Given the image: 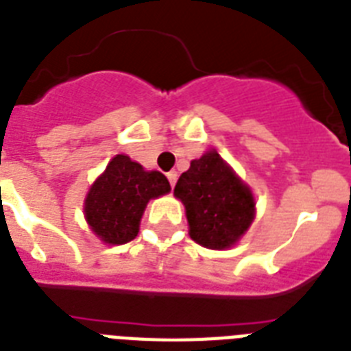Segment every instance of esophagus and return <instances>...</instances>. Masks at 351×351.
I'll return each instance as SVG.
<instances>
[{
    "instance_id": "obj_1",
    "label": "esophagus",
    "mask_w": 351,
    "mask_h": 351,
    "mask_svg": "<svg viewBox=\"0 0 351 351\" xmlns=\"http://www.w3.org/2000/svg\"><path fill=\"white\" fill-rule=\"evenodd\" d=\"M176 178H178V173H176V171H169V173H167V180H169L171 187H175Z\"/></svg>"
}]
</instances>
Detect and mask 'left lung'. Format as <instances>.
Instances as JSON below:
<instances>
[{"mask_svg": "<svg viewBox=\"0 0 351 351\" xmlns=\"http://www.w3.org/2000/svg\"><path fill=\"white\" fill-rule=\"evenodd\" d=\"M175 196L185 205L189 236L207 249H229L247 232L256 215L252 191L215 149L191 162Z\"/></svg>", "mask_w": 351, "mask_h": 351, "instance_id": "8db88e82", "label": "left lung"}]
</instances>
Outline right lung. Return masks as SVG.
<instances>
[{"mask_svg":"<svg viewBox=\"0 0 351 351\" xmlns=\"http://www.w3.org/2000/svg\"><path fill=\"white\" fill-rule=\"evenodd\" d=\"M169 191V182L162 173L146 171L128 155H115L88 191L84 216L104 243H128L138 234L147 202Z\"/></svg>","mask_w":351,"mask_h":351,"instance_id":"obj_1","label":"right lung"}]
</instances>
